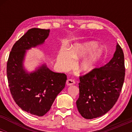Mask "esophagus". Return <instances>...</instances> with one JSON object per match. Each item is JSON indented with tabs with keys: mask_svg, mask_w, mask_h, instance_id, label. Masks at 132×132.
<instances>
[{
	"mask_svg": "<svg viewBox=\"0 0 132 132\" xmlns=\"http://www.w3.org/2000/svg\"><path fill=\"white\" fill-rule=\"evenodd\" d=\"M75 84V81L72 79H68L66 81V85L67 86H72Z\"/></svg>",
	"mask_w": 132,
	"mask_h": 132,
	"instance_id": "34e87169",
	"label": "esophagus"
}]
</instances>
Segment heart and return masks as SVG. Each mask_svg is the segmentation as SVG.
Segmentation results:
<instances>
[{
  "instance_id": "heart-1",
  "label": "heart",
  "mask_w": 132,
  "mask_h": 132,
  "mask_svg": "<svg viewBox=\"0 0 132 132\" xmlns=\"http://www.w3.org/2000/svg\"><path fill=\"white\" fill-rule=\"evenodd\" d=\"M96 47L97 43L91 41L83 43L75 44L73 46L71 47L69 51L66 48H62L57 56V63L63 69H68L72 65V58L78 60L80 57H84ZM102 55V51L101 49H95L87 56L83 59L78 65V70L83 73H89L91 72L95 68Z\"/></svg>"
}]
</instances>
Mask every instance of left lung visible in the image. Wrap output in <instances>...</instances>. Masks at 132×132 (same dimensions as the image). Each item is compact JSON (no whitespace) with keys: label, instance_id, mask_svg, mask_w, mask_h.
Wrapping results in <instances>:
<instances>
[{"label":"left lung","instance_id":"8db88e82","mask_svg":"<svg viewBox=\"0 0 132 132\" xmlns=\"http://www.w3.org/2000/svg\"><path fill=\"white\" fill-rule=\"evenodd\" d=\"M125 71L123 52L117 43L113 56L107 64L79 78L76 105L82 117L94 119L112 108L122 90Z\"/></svg>","mask_w":132,"mask_h":132}]
</instances>
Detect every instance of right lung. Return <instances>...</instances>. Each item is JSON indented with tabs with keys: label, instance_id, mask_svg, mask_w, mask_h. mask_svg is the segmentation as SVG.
Returning a JSON list of instances; mask_svg holds the SVG:
<instances>
[{
	"label": "right lung",
	"instance_id": "right-lung-1",
	"mask_svg": "<svg viewBox=\"0 0 132 132\" xmlns=\"http://www.w3.org/2000/svg\"><path fill=\"white\" fill-rule=\"evenodd\" d=\"M50 30L33 28L14 44L7 64L9 86L16 104L24 111L38 117L49 111L64 88L66 75L52 71L43 63L28 72L24 67L27 51L45 43Z\"/></svg>",
	"mask_w": 132,
	"mask_h": 132
}]
</instances>
